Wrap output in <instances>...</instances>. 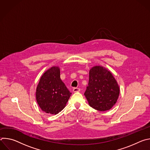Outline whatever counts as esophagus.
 I'll return each instance as SVG.
<instances>
[{
	"label": "esophagus",
	"mask_w": 150,
	"mask_h": 150,
	"mask_svg": "<svg viewBox=\"0 0 150 150\" xmlns=\"http://www.w3.org/2000/svg\"><path fill=\"white\" fill-rule=\"evenodd\" d=\"M73 91H74V93H77V92L80 91V89H79V88H74L73 89Z\"/></svg>",
	"instance_id": "34e87169"
}]
</instances>
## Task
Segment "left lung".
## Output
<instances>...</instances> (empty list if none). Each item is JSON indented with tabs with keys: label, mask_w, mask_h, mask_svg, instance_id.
<instances>
[{
	"label": "left lung",
	"mask_w": 150,
	"mask_h": 150,
	"mask_svg": "<svg viewBox=\"0 0 150 150\" xmlns=\"http://www.w3.org/2000/svg\"><path fill=\"white\" fill-rule=\"evenodd\" d=\"M119 93V85L108 69L101 66L90 69L84 96L91 108L101 112L110 110L117 102Z\"/></svg>",
	"instance_id": "obj_1"
}]
</instances>
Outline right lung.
<instances>
[{"instance_id": "1", "label": "right lung", "mask_w": 150, "mask_h": 150, "mask_svg": "<svg viewBox=\"0 0 150 150\" xmlns=\"http://www.w3.org/2000/svg\"><path fill=\"white\" fill-rule=\"evenodd\" d=\"M60 68L52 67L40 78L35 97L40 109L46 113L56 115L65 107L71 95L60 77Z\"/></svg>"}]
</instances>
